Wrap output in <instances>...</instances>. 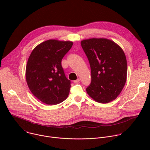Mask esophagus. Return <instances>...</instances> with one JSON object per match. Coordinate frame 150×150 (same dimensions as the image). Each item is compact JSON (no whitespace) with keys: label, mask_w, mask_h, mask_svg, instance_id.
<instances>
[{"label":"esophagus","mask_w":150,"mask_h":150,"mask_svg":"<svg viewBox=\"0 0 150 150\" xmlns=\"http://www.w3.org/2000/svg\"><path fill=\"white\" fill-rule=\"evenodd\" d=\"M80 81V79H79V78H78L77 79H76V80H75L74 82V83H78Z\"/></svg>","instance_id":"esophagus-1"}]
</instances>
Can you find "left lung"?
<instances>
[{
    "label": "left lung",
    "mask_w": 150,
    "mask_h": 150,
    "mask_svg": "<svg viewBox=\"0 0 150 150\" xmlns=\"http://www.w3.org/2000/svg\"><path fill=\"white\" fill-rule=\"evenodd\" d=\"M91 68V81L88 94L100 103L114 100L126 81L127 62L121 47L106 38H91L81 42Z\"/></svg>",
    "instance_id": "left-lung-1"
}]
</instances>
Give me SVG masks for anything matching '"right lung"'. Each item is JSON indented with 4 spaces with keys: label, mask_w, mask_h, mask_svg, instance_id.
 Listing matches in <instances>:
<instances>
[{
    "label": "right lung",
    "mask_w": 150,
    "mask_h": 150,
    "mask_svg": "<svg viewBox=\"0 0 150 150\" xmlns=\"http://www.w3.org/2000/svg\"><path fill=\"white\" fill-rule=\"evenodd\" d=\"M73 42L49 40L31 52L26 67V80L33 94L42 103L57 104L68 96L71 82L65 76L62 60Z\"/></svg>",
    "instance_id": "right-lung-1"
}]
</instances>
